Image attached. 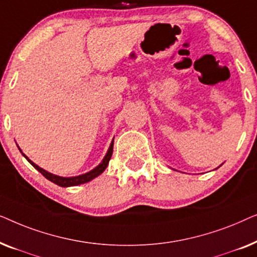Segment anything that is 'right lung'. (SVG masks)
<instances>
[{
    "label": "right lung",
    "instance_id": "obj_1",
    "mask_svg": "<svg viewBox=\"0 0 257 257\" xmlns=\"http://www.w3.org/2000/svg\"><path fill=\"white\" fill-rule=\"evenodd\" d=\"M21 152H22V151H21ZM112 152H113V140H112L111 145H110V147H108L106 156L104 157V159L101 160V163L98 165L96 168H93L92 171L87 172V173H85V174L77 175V177H71V178H64V177H59V175H55V174H52V173H49V172L43 170V168H41L40 166H37L36 164H34L33 161H31L27 156H24L23 153L22 154H23L24 157H26V159L29 161V163L33 165V166L36 168L38 172H40V173L43 174L44 177L48 179V180H50L51 182H54V184H56V185L61 186V187H70V186H77V185L85 184V182L91 181V180H92V179H94L96 177H98V175H100L101 173H103V172L105 171V168L107 167L108 161H110V159H111Z\"/></svg>",
    "mask_w": 257,
    "mask_h": 257
}]
</instances>
